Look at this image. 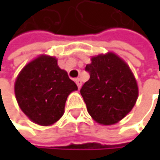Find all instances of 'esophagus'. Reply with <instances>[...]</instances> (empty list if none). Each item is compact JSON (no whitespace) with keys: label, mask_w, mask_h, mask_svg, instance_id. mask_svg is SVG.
I'll return each instance as SVG.
<instances>
[{"label":"esophagus","mask_w":160,"mask_h":160,"mask_svg":"<svg viewBox=\"0 0 160 160\" xmlns=\"http://www.w3.org/2000/svg\"><path fill=\"white\" fill-rule=\"evenodd\" d=\"M75 81H76V83L77 84V87L78 88H81V86H82V81H81V79L80 78H77V79H75Z\"/></svg>","instance_id":"esophagus-1"}]
</instances>
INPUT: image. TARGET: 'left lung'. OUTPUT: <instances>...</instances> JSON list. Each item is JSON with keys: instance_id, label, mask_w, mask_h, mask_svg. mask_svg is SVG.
<instances>
[{"instance_id": "left-lung-1", "label": "left lung", "mask_w": 160, "mask_h": 160, "mask_svg": "<svg viewBox=\"0 0 160 160\" xmlns=\"http://www.w3.org/2000/svg\"><path fill=\"white\" fill-rule=\"evenodd\" d=\"M85 70L90 79L80 92L91 117L105 126L124 118L138 98V85L128 65L115 53L108 52L92 57Z\"/></svg>"}]
</instances>
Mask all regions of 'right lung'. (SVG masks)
I'll return each instance as SVG.
<instances>
[{
  "label": "right lung",
  "instance_id": "right-lung-1",
  "mask_svg": "<svg viewBox=\"0 0 160 160\" xmlns=\"http://www.w3.org/2000/svg\"><path fill=\"white\" fill-rule=\"evenodd\" d=\"M77 86L58 68L54 57L41 55L19 73L15 82V95L21 110L40 126H51L64 114L65 103Z\"/></svg>",
  "mask_w": 160,
  "mask_h": 160
}]
</instances>
